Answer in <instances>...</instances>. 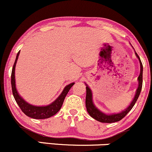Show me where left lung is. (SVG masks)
I'll list each match as a JSON object with an SVG mask.
<instances>
[{"label":"left lung","mask_w":152,"mask_h":152,"mask_svg":"<svg viewBox=\"0 0 152 152\" xmlns=\"http://www.w3.org/2000/svg\"><path fill=\"white\" fill-rule=\"evenodd\" d=\"M136 53V57L138 58V59L139 60L140 62V67H141V71H140V74L138 77V87L137 90H136V93L135 94L134 98H133V101L131 102V103L130 104V105L126 109H125L124 110L121 111V113H113V114H105V113L101 112L99 110H98L96 107L94 106V103L92 101V92H91V89H89V86L86 84V107L88 113L89 114V115L92 117L96 121H99L101 123H115L118 122V121L122 120L126 115L131 111V110L132 109L133 107L134 106L135 103L137 101L138 96H139L140 93H141V89H142V83H143V65L141 63L140 58L138 57L137 53L135 52Z\"/></svg>","instance_id":"obj_1"}]
</instances>
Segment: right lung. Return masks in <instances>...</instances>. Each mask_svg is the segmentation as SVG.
Masks as SVG:
<instances>
[{"label": "right lung", "instance_id": "add662e5", "mask_svg": "<svg viewBox=\"0 0 152 152\" xmlns=\"http://www.w3.org/2000/svg\"><path fill=\"white\" fill-rule=\"evenodd\" d=\"M19 53L20 51H19V53L16 55V60H15L14 66H13L12 68V72H11V87H12V92L15 100H16L18 105L19 106V107L21 108V111L28 117L34 118V119H45V118H50V117L56 115L61 110V107L63 105V101L65 99V97L67 95L70 89L72 87V86L75 83H71V84L67 85L57 99L54 102H53L51 104H48V105L34 106L32 105V104H29L20 96L16 88L15 68H16V62H17L18 58H19Z\"/></svg>", "mask_w": 152, "mask_h": 152}]
</instances>
